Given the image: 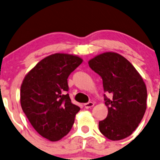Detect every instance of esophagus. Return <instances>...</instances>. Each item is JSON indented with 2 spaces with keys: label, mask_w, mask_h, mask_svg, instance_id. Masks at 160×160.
Returning a JSON list of instances; mask_svg holds the SVG:
<instances>
[{
  "label": "esophagus",
  "mask_w": 160,
  "mask_h": 160,
  "mask_svg": "<svg viewBox=\"0 0 160 160\" xmlns=\"http://www.w3.org/2000/svg\"><path fill=\"white\" fill-rule=\"evenodd\" d=\"M93 105H94V104H93V102H88V103H86V104H84V107L86 109L91 108L93 107Z\"/></svg>",
  "instance_id": "34e87169"
}]
</instances>
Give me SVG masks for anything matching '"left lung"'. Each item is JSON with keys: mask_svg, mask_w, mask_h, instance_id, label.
Returning a JSON list of instances; mask_svg holds the SVG:
<instances>
[{"mask_svg": "<svg viewBox=\"0 0 160 160\" xmlns=\"http://www.w3.org/2000/svg\"><path fill=\"white\" fill-rule=\"evenodd\" d=\"M88 64L102 78L104 91L112 95L111 99L104 95L108 113L99 122L100 132L112 141L124 139L146 112L147 90L142 77L128 59L113 52L98 55Z\"/></svg>", "mask_w": 160, "mask_h": 160, "instance_id": "1", "label": "left lung"}]
</instances>
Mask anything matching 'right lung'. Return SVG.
Returning a JSON list of instances; mask_svg holds the SVG:
<instances>
[{"label":"right lung","instance_id":"right-lung-1","mask_svg":"<svg viewBox=\"0 0 160 160\" xmlns=\"http://www.w3.org/2000/svg\"><path fill=\"white\" fill-rule=\"evenodd\" d=\"M83 59L55 53L42 59L24 78L21 106L35 130L56 142L69 133L80 108L71 102L67 79Z\"/></svg>","mask_w":160,"mask_h":160}]
</instances>
